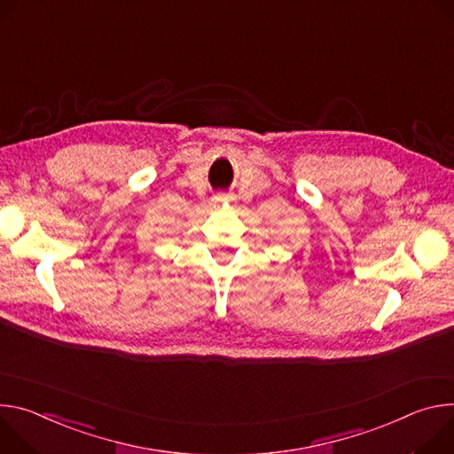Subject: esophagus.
<instances>
[{
    "mask_svg": "<svg viewBox=\"0 0 454 454\" xmlns=\"http://www.w3.org/2000/svg\"><path fill=\"white\" fill-rule=\"evenodd\" d=\"M215 201L216 204H225V201H229V198L225 194H218V196H215Z\"/></svg>",
    "mask_w": 454,
    "mask_h": 454,
    "instance_id": "1",
    "label": "esophagus"
}]
</instances>
